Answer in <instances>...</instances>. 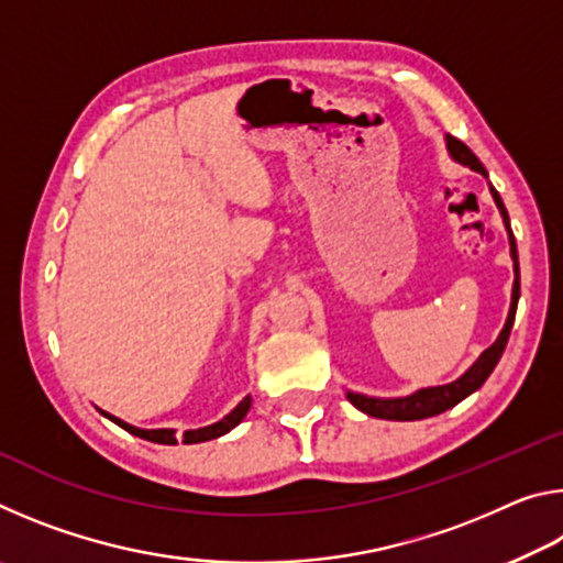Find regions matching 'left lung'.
<instances>
[{
  "instance_id": "8db88e82",
  "label": "left lung",
  "mask_w": 563,
  "mask_h": 563,
  "mask_svg": "<svg viewBox=\"0 0 563 563\" xmlns=\"http://www.w3.org/2000/svg\"><path fill=\"white\" fill-rule=\"evenodd\" d=\"M446 151H450V156L456 161V164L470 166L472 170H476V174H482L484 178H487V168L482 166V161L476 158L472 154V148L462 144L460 139L446 136ZM489 190H492L494 203H497L499 213L504 218V225H507L509 245H511V261H514L511 305H509V316H507V322H504L499 338L494 340L492 347L482 352L479 360H476L474 365L466 369V373L460 379H454V383H450V385L424 387V389H417V393L407 395V397H387V399L367 397V395H360V393H347V399L360 409V412H365L369 417H379V419H397V422H412V419L442 415L444 409L460 405L464 397H470L472 393H476V389L487 383L492 369L497 367L501 352H504V347H507L509 332H511V325H514V316H517V302H519L521 288H519V253H517V241H514V233H511V225H509V213H507V208H504L497 190H494L492 186H489Z\"/></svg>"
}]
</instances>
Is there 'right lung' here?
Masks as SVG:
<instances>
[{
  "mask_svg": "<svg viewBox=\"0 0 563 563\" xmlns=\"http://www.w3.org/2000/svg\"><path fill=\"white\" fill-rule=\"evenodd\" d=\"M247 409H251V395L243 397V402H238V407L233 409V412L225 415V417L221 419V422L201 427V430H188V432H184V444L208 442V440H216V437H221V434H225V432H231L235 424L243 422V417L247 415ZM103 417H109L111 422H117V424L121 427V430L136 434V437H141V440L158 442V444H178L176 430H139V427H131V424H126V422H121L119 417H113V415H109V412H103Z\"/></svg>",
  "mask_w": 563,
  "mask_h": 563,
  "instance_id": "add662e5",
  "label": "right lung"
}]
</instances>
